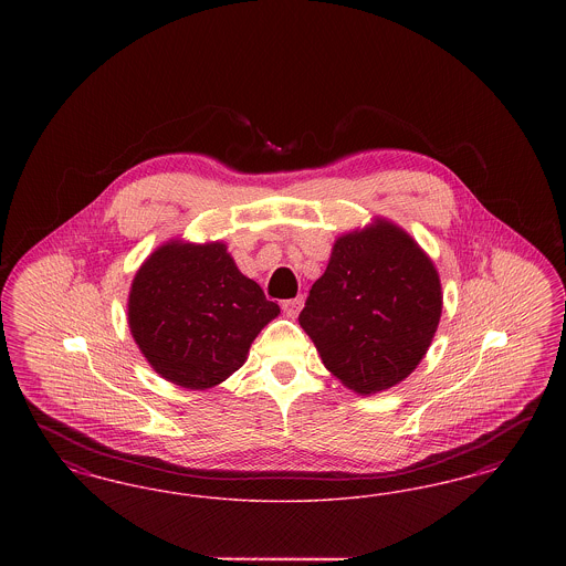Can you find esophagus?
I'll list each match as a JSON object with an SVG mask.
<instances>
[{"instance_id":"esophagus-1","label":"esophagus","mask_w":566,"mask_h":566,"mask_svg":"<svg viewBox=\"0 0 566 566\" xmlns=\"http://www.w3.org/2000/svg\"><path fill=\"white\" fill-rule=\"evenodd\" d=\"M301 307H303V296H295V298L282 301V310H284L286 316H291V318H295L296 314L301 312Z\"/></svg>"}]
</instances>
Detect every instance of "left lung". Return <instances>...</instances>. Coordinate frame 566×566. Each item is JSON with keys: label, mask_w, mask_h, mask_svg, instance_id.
<instances>
[{"label": "left lung", "mask_w": 566, "mask_h": 566, "mask_svg": "<svg viewBox=\"0 0 566 566\" xmlns=\"http://www.w3.org/2000/svg\"><path fill=\"white\" fill-rule=\"evenodd\" d=\"M439 318L441 284L431 259L399 227L379 220L335 242L298 324L333 376L371 395L416 369Z\"/></svg>", "instance_id": "8db88e82"}]
</instances>
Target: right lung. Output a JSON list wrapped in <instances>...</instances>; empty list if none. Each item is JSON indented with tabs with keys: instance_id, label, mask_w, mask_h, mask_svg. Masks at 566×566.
Masks as SVG:
<instances>
[{
	"instance_id": "1",
	"label": "right lung",
	"mask_w": 566,
	"mask_h": 566,
	"mask_svg": "<svg viewBox=\"0 0 566 566\" xmlns=\"http://www.w3.org/2000/svg\"><path fill=\"white\" fill-rule=\"evenodd\" d=\"M280 314L224 243H167L135 273L129 326L159 376L190 390L238 371L250 344Z\"/></svg>"
}]
</instances>
